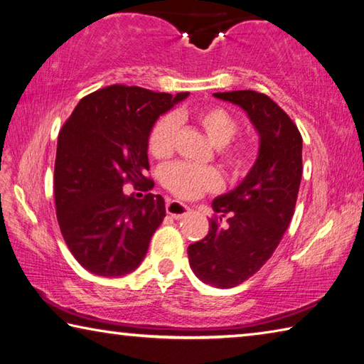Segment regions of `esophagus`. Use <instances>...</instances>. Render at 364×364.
Returning a JSON list of instances; mask_svg holds the SVG:
<instances>
[{
	"label": "esophagus",
	"instance_id": "obj_1",
	"mask_svg": "<svg viewBox=\"0 0 364 364\" xmlns=\"http://www.w3.org/2000/svg\"><path fill=\"white\" fill-rule=\"evenodd\" d=\"M188 212H190V207L179 203V201H168V204H166V213L171 215V217L176 220L185 217Z\"/></svg>",
	"mask_w": 364,
	"mask_h": 364
}]
</instances>
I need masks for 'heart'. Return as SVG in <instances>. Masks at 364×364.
<instances>
[{"mask_svg": "<svg viewBox=\"0 0 364 364\" xmlns=\"http://www.w3.org/2000/svg\"><path fill=\"white\" fill-rule=\"evenodd\" d=\"M190 119L198 124L210 143L218 147V159L234 176H242L253 165L255 149L250 143H232L239 130V122L223 107H204L187 114L179 111L176 114L160 116L147 136V149L157 160H166L176 149L179 121ZM163 185L181 199H195L205 191L221 187V176L213 168H198L187 163H174L165 168L161 174Z\"/></svg>", "mask_w": 364, "mask_h": 364, "instance_id": "heart-1", "label": "heart"}]
</instances>
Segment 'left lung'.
Segmentation results:
<instances>
[{"label": "left lung", "instance_id": "left-lung-1", "mask_svg": "<svg viewBox=\"0 0 364 364\" xmlns=\"http://www.w3.org/2000/svg\"><path fill=\"white\" fill-rule=\"evenodd\" d=\"M213 95L247 111L261 136L255 166L235 190L213 199L209 232L188 247L193 273L205 284L229 289L269 261L291 223L303 171L301 135L269 95L250 89Z\"/></svg>", "mask_w": 364, "mask_h": 364}]
</instances>
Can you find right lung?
I'll return each mask as SVG.
<instances>
[{"label": "right lung", "mask_w": 364, "mask_h": 364, "mask_svg": "<svg viewBox=\"0 0 364 364\" xmlns=\"http://www.w3.org/2000/svg\"><path fill=\"white\" fill-rule=\"evenodd\" d=\"M187 95L111 85L81 99L59 132L58 223L73 257L94 275L122 277L135 270L166 217L163 198L149 193L147 136L157 117ZM125 183L148 195L125 197Z\"/></svg>", "instance_id": "add662e5"}]
</instances>
